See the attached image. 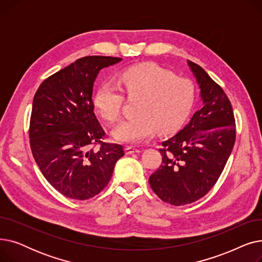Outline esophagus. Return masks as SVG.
Returning <instances> with one entry per match:
<instances>
[{
    "label": "esophagus",
    "mask_w": 262,
    "mask_h": 262,
    "mask_svg": "<svg viewBox=\"0 0 262 262\" xmlns=\"http://www.w3.org/2000/svg\"><path fill=\"white\" fill-rule=\"evenodd\" d=\"M125 153L126 154H133V153H140V149L133 146H126L125 147Z\"/></svg>",
    "instance_id": "esophagus-1"
}]
</instances>
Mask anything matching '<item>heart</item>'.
<instances>
[{"instance_id": "obj_1", "label": "heart", "mask_w": 262, "mask_h": 262, "mask_svg": "<svg viewBox=\"0 0 262 262\" xmlns=\"http://www.w3.org/2000/svg\"><path fill=\"white\" fill-rule=\"evenodd\" d=\"M119 84L128 96H138L137 117L122 121L114 129L118 141L139 143L159 134L180 128L195 99V86L187 77L174 76L154 63L130 67L119 74ZM123 94L114 82H104L93 95V106L103 119L114 123L121 114Z\"/></svg>"}]
</instances>
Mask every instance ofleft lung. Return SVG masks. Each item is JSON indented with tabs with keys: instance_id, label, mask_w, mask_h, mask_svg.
I'll use <instances>...</instances> for the list:
<instances>
[{
	"instance_id": "8db88e82",
	"label": "left lung",
	"mask_w": 262,
	"mask_h": 262,
	"mask_svg": "<svg viewBox=\"0 0 262 262\" xmlns=\"http://www.w3.org/2000/svg\"><path fill=\"white\" fill-rule=\"evenodd\" d=\"M187 62L200 87L202 104L182 130L161 143V164L148 180L158 198L174 206L191 204L208 193L236 140L227 95L202 67Z\"/></svg>"
}]
</instances>
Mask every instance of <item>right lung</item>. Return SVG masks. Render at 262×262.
<instances>
[{"mask_svg":"<svg viewBox=\"0 0 262 262\" xmlns=\"http://www.w3.org/2000/svg\"><path fill=\"white\" fill-rule=\"evenodd\" d=\"M122 58L86 56L42 81L34 96L30 123L32 153L46 180L67 198L99 194L112 178L123 146L105 143L94 115L92 91L103 68ZM98 143L100 148L92 145Z\"/></svg>","mask_w":262,"mask_h":262,"instance_id":"1","label":"right lung"}]
</instances>
